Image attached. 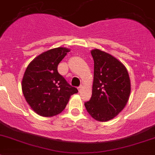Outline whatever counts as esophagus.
Returning <instances> with one entry per match:
<instances>
[{"instance_id":"esophagus-1","label":"esophagus","mask_w":155,"mask_h":155,"mask_svg":"<svg viewBox=\"0 0 155 155\" xmlns=\"http://www.w3.org/2000/svg\"><path fill=\"white\" fill-rule=\"evenodd\" d=\"M81 90H82V85H81V86L78 87V91H79V92H81Z\"/></svg>"}]
</instances>
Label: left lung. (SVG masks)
<instances>
[{"label":"left lung","instance_id":"obj_1","mask_svg":"<svg viewBox=\"0 0 155 155\" xmlns=\"http://www.w3.org/2000/svg\"><path fill=\"white\" fill-rule=\"evenodd\" d=\"M94 61L92 97L84 106L94 119L107 122L116 117L129 101L131 84L124 64L111 54L94 49Z\"/></svg>","mask_w":155,"mask_h":155}]
</instances>
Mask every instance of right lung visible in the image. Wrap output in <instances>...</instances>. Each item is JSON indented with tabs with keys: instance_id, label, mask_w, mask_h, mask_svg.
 Masks as SVG:
<instances>
[{
	"instance_id": "obj_1",
	"label": "right lung",
	"mask_w": 155,
	"mask_h": 155,
	"mask_svg": "<svg viewBox=\"0 0 155 155\" xmlns=\"http://www.w3.org/2000/svg\"><path fill=\"white\" fill-rule=\"evenodd\" d=\"M70 49L52 48L32 60L25 71L22 91L32 110L50 117L64 110L71 96L78 92L58 73V65Z\"/></svg>"
}]
</instances>
